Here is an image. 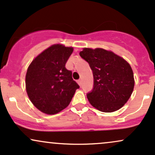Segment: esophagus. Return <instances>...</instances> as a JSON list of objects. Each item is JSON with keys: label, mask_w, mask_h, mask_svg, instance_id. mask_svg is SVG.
Listing matches in <instances>:
<instances>
[{"label": "esophagus", "mask_w": 155, "mask_h": 155, "mask_svg": "<svg viewBox=\"0 0 155 155\" xmlns=\"http://www.w3.org/2000/svg\"><path fill=\"white\" fill-rule=\"evenodd\" d=\"M77 81V83L79 84L80 86H81V79H79V80H77V81Z\"/></svg>", "instance_id": "esophagus-1"}]
</instances>
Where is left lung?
Instances as JSON below:
<instances>
[{
    "mask_svg": "<svg viewBox=\"0 0 155 155\" xmlns=\"http://www.w3.org/2000/svg\"><path fill=\"white\" fill-rule=\"evenodd\" d=\"M79 55L89 63L93 74V88L87 94L90 104L103 112L122 108L134 88L130 64L112 51L101 48H84Z\"/></svg>",
    "mask_w": 155,
    "mask_h": 155,
    "instance_id": "8db88e82",
    "label": "left lung"
}]
</instances>
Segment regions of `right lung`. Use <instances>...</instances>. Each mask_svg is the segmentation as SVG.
I'll return each instance as SVG.
<instances>
[{
    "mask_svg": "<svg viewBox=\"0 0 155 155\" xmlns=\"http://www.w3.org/2000/svg\"><path fill=\"white\" fill-rule=\"evenodd\" d=\"M72 47L51 46L32 61L27 71L26 90L30 100L41 111L55 114L68 106L79 88L65 63Z\"/></svg>",
    "mask_w": 155,
    "mask_h": 155,
    "instance_id": "1",
    "label": "right lung"
}]
</instances>
